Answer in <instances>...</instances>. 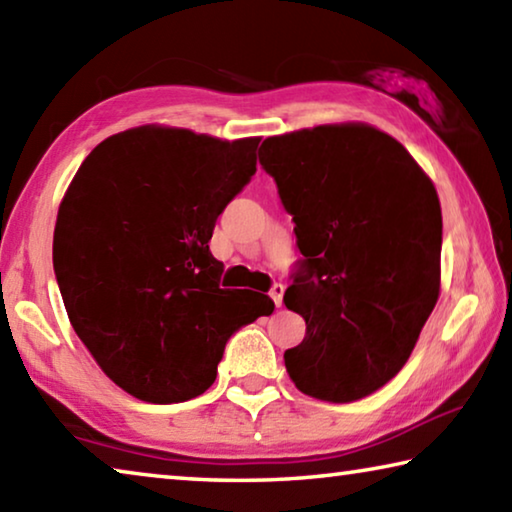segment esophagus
Listing matches in <instances>:
<instances>
[{
	"mask_svg": "<svg viewBox=\"0 0 512 512\" xmlns=\"http://www.w3.org/2000/svg\"><path fill=\"white\" fill-rule=\"evenodd\" d=\"M271 298H273V302H275V307H282V298H284V284H280V282H275L273 287H271Z\"/></svg>",
	"mask_w": 512,
	"mask_h": 512,
	"instance_id": "34e87169",
	"label": "esophagus"
}]
</instances>
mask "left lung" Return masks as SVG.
Instances as JSON below:
<instances>
[{
	"instance_id": "1",
	"label": "left lung",
	"mask_w": 512,
	"mask_h": 512,
	"mask_svg": "<svg viewBox=\"0 0 512 512\" xmlns=\"http://www.w3.org/2000/svg\"><path fill=\"white\" fill-rule=\"evenodd\" d=\"M259 164L296 223L302 259L284 305L307 323L284 366L302 393L352 402L411 357L440 293L436 187L391 135L366 124L268 137Z\"/></svg>"
}]
</instances>
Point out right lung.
I'll list each match as a JSON object with an SVG mask.
<instances>
[{"label": "right lung", "instance_id": "1", "mask_svg": "<svg viewBox=\"0 0 512 512\" xmlns=\"http://www.w3.org/2000/svg\"><path fill=\"white\" fill-rule=\"evenodd\" d=\"M259 137L223 142L140 126L76 171L54 230V273L74 332L126 393L185 402L214 384L225 343L273 314L257 291L221 289L216 219L257 171Z\"/></svg>", "mask_w": 512, "mask_h": 512}]
</instances>
